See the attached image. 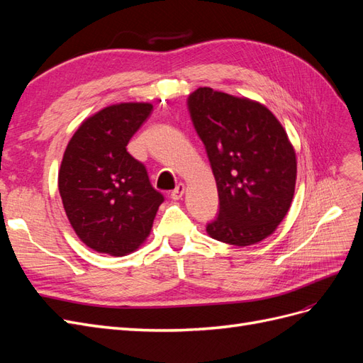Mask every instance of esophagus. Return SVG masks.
Listing matches in <instances>:
<instances>
[{"mask_svg": "<svg viewBox=\"0 0 363 363\" xmlns=\"http://www.w3.org/2000/svg\"><path fill=\"white\" fill-rule=\"evenodd\" d=\"M184 191H186V186L183 183H179L177 186H175V189L171 192V199L172 200H180L183 194H184Z\"/></svg>", "mask_w": 363, "mask_h": 363, "instance_id": "obj_1", "label": "esophagus"}]
</instances>
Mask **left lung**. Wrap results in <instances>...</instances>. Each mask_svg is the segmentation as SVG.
Returning a JSON list of instances; mask_svg holds the SVG:
<instances>
[{
	"label": "left lung",
	"instance_id": "1",
	"mask_svg": "<svg viewBox=\"0 0 363 363\" xmlns=\"http://www.w3.org/2000/svg\"><path fill=\"white\" fill-rule=\"evenodd\" d=\"M188 108L218 188L207 233L236 247L260 242L292 203L296 159L286 131L265 106L211 87L192 92Z\"/></svg>",
	"mask_w": 363,
	"mask_h": 363
}]
</instances>
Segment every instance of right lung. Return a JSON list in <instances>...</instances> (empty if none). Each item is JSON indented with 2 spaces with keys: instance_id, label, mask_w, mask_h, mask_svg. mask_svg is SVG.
<instances>
[{
  "instance_id": "add662e5",
  "label": "right lung",
  "mask_w": 363,
  "mask_h": 363,
  "mask_svg": "<svg viewBox=\"0 0 363 363\" xmlns=\"http://www.w3.org/2000/svg\"><path fill=\"white\" fill-rule=\"evenodd\" d=\"M152 111L148 103L108 106L87 118L65 150L59 191L83 242L111 256L135 251L150 235L163 195L127 151Z\"/></svg>"
}]
</instances>
